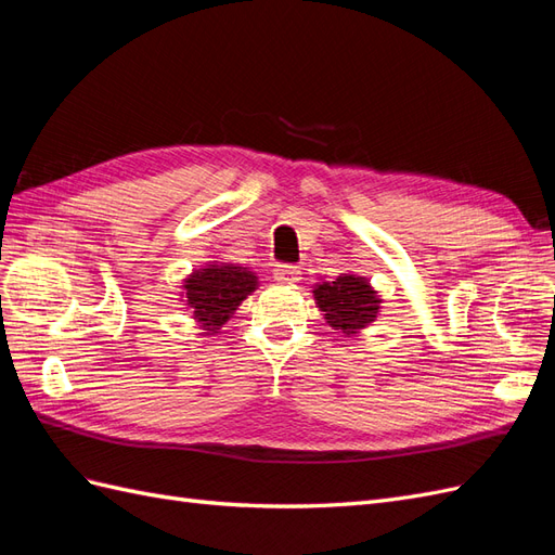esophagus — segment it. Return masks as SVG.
I'll list each match as a JSON object with an SVG mask.
<instances>
[{
    "label": "esophagus",
    "mask_w": 555,
    "mask_h": 555,
    "mask_svg": "<svg viewBox=\"0 0 555 555\" xmlns=\"http://www.w3.org/2000/svg\"><path fill=\"white\" fill-rule=\"evenodd\" d=\"M273 275H275V280H278V282H289V284L300 280L298 266H289V263H282V266H278Z\"/></svg>",
    "instance_id": "obj_1"
}]
</instances>
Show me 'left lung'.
Masks as SVG:
<instances>
[{
	"label": "left lung",
	"instance_id": "8db88e82",
	"mask_svg": "<svg viewBox=\"0 0 555 555\" xmlns=\"http://www.w3.org/2000/svg\"><path fill=\"white\" fill-rule=\"evenodd\" d=\"M317 308L326 317L328 326L347 335H354L361 328L371 326L379 312L382 298L371 287V282L357 275H338L333 282H322L314 287Z\"/></svg>",
	"mask_w": 555,
	"mask_h": 555
}]
</instances>
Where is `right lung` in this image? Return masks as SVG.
<instances>
[{
	"label": "right lung",
	"mask_w": 555,
	"mask_h": 555,
	"mask_svg": "<svg viewBox=\"0 0 555 555\" xmlns=\"http://www.w3.org/2000/svg\"><path fill=\"white\" fill-rule=\"evenodd\" d=\"M184 298L204 331H217L259 287L257 275L236 263H210L184 280Z\"/></svg>",
	"instance_id": "1"
}]
</instances>
